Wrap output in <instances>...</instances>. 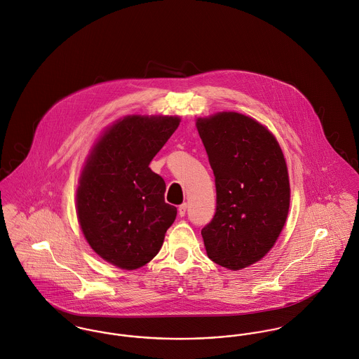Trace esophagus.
Here are the masks:
<instances>
[{"label": "esophagus", "instance_id": "esophagus-1", "mask_svg": "<svg viewBox=\"0 0 359 359\" xmlns=\"http://www.w3.org/2000/svg\"><path fill=\"white\" fill-rule=\"evenodd\" d=\"M178 214H180L181 217H184V215L187 214V203H182V205L178 207Z\"/></svg>", "mask_w": 359, "mask_h": 359}]
</instances>
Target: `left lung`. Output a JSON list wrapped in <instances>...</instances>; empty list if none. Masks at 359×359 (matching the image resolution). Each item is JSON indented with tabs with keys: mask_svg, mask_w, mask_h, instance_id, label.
I'll return each instance as SVG.
<instances>
[{
	"mask_svg": "<svg viewBox=\"0 0 359 359\" xmlns=\"http://www.w3.org/2000/svg\"><path fill=\"white\" fill-rule=\"evenodd\" d=\"M215 178L217 205L203 226L207 256L242 269L275 245L289 212L286 161L275 137L256 120L224 111L196 121Z\"/></svg>",
	"mask_w": 359,
	"mask_h": 359,
	"instance_id": "1",
	"label": "left lung"
}]
</instances>
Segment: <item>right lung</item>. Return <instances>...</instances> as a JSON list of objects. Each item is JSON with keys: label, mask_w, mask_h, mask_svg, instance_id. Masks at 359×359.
I'll return each mask as SVG.
<instances>
[{"label": "right lung", "mask_w": 359, "mask_h": 359, "mask_svg": "<svg viewBox=\"0 0 359 359\" xmlns=\"http://www.w3.org/2000/svg\"><path fill=\"white\" fill-rule=\"evenodd\" d=\"M178 124L174 116H128L104 133L83 170L77 192L83 233L116 266L148 264L177 217V207L164 202V180L149 164Z\"/></svg>", "instance_id": "obj_1"}]
</instances>
